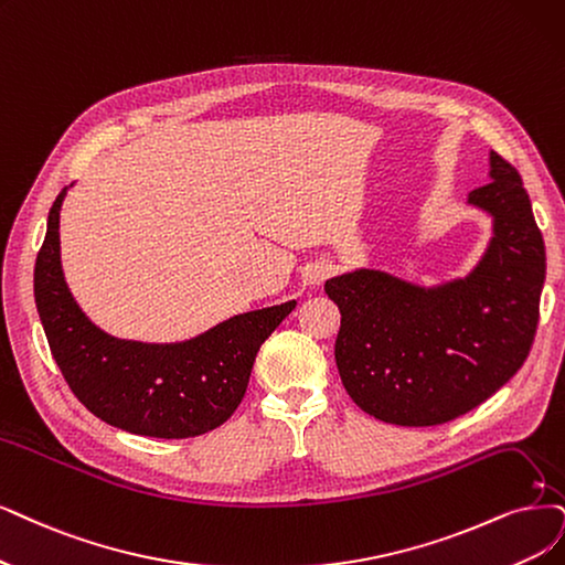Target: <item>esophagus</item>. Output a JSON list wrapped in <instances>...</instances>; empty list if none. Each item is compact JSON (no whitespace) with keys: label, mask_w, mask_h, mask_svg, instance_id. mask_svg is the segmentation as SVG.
<instances>
[{"label":"esophagus","mask_w":565,"mask_h":565,"mask_svg":"<svg viewBox=\"0 0 565 565\" xmlns=\"http://www.w3.org/2000/svg\"><path fill=\"white\" fill-rule=\"evenodd\" d=\"M332 275H335V265H332L330 260H317V263L309 265L307 279H309V284L319 286V284H323V281H326L328 277H332Z\"/></svg>","instance_id":"esophagus-1"}]
</instances>
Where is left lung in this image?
I'll use <instances>...</instances> for the list:
<instances>
[{
    "label": "left lung",
    "instance_id": "1",
    "mask_svg": "<svg viewBox=\"0 0 565 565\" xmlns=\"http://www.w3.org/2000/svg\"><path fill=\"white\" fill-rule=\"evenodd\" d=\"M468 206L491 239L466 277L424 286L361 267L326 281L342 323L335 361L351 401L395 426H437L484 403L524 365L545 284V242L519 172L489 153Z\"/></svg>",
    "mask_w": 565,
    "mask_h": 565
}]
</instances>
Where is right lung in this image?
Listing matches in <instances>:
<instances>
[{
    "instance_id": "obj_1",
    "label": "right lung",
    "mask_w": 565,
    "mask_h": 565,
    "mask_svg": "<svg viewBox=\"0 0 565 565\" xmlns=\"http://www.w3.org/2000/svg\"><path fill=\"white\" fill-rule=\"evenodd\" d=\"M72 185L51 206L34 265L36 311L62 377L97 419L120 430L181 440L218 428L242 403L260 344L296 300L230 317L183 342L109 335L78 307L62 271L60 209Z\"/></svg>"
}]
</instances>
